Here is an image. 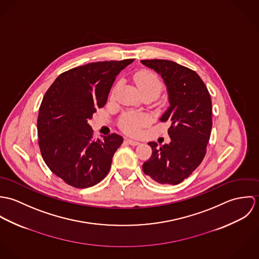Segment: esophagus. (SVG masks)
Wrapping results in <instances>:
<instances>
[{
	"instance_id": "34e87169",
	"label": "esophagus",
	"mask_w": 259,
	"mask_h": 259,
	"mask_svg": "<svg viewBox=\"0 0 259 259\" xmlns=\"http://www.w3.org/2000/svg\"><path fill=\"white\" fill-rule=\"evenodd\" d=\"M126 143L128 144V145H131V146H138V145H140V143L139 142H137V141H134V140H126Z\"/></svg>"
}]
</instances>
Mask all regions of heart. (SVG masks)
<instances>
[{"mask_svg":"<svg viewBox=\"0 0 259 259\" xmlns=\"http://www.w3.org/2000/svg\"><path fill=\"white\" fill-rule=\"evenodd\" d=\"M134 81L137 87L140 89L142 94L145 93H154L158 96L160 91L162 90V82L156 73L143 70L134 74ZM119 87V82H117L111 91V98L113 99L115 93ZM148 122V116L143 113H135L127 112L123 114L120 118V126L121 128L128 135L136 136L140 134L141 128Z\"/></svg>","mask_w":259,"mask_h":259,"instance_id":"heart-1","label":"heart"}]
</instances>
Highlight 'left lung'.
Here are the masks:
<instances>
[{"mask_svg": "<svg viewBox=\"0 0 259 259\" xmlns=\"http://www.w3.org/2000/svg\"><path fill=\"white\" fill-rule=\"evenodd\" d=\"M160 74L167 88L170 107L161 121H168V145L150 142L151 156L144 172L161 185H179L201 163L212 127L210 95L194 71L167 60H143Z\"/></svg>", "mask_w": 259, "mask_h": 259, "instance_id": "left-lung-1", "label": "left lung"}]
</instances>
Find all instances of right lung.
I'll list each match as a JSON object with an SVG mask.
<instances>
[{
  "label": "right lung",
  "mask_w": 259,
  "mask_h": 259,
  "mask_svg": "<svg viewBox=\"0 0 259 259\" xmlns=\"http://www.w3.org/2000/svg\"><path fill=\"white\" fill-rule=\"evenodd\" d=\"M133 62L76 67L60 74L46 92L37 115L38 147L48 167L66 184L87 188L109 174L122 137L111 134L94 140L88 120L106 105L115 76Z\"/></svg>",
  "instance_id": "1"
}]
</instances>
